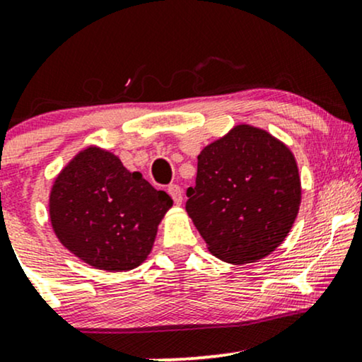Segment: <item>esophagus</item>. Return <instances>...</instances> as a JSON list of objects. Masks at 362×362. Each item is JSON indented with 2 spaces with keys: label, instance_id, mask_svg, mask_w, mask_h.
Listing matches in <instances>:
<instances>
[{
  "label": "esophagus",
  "instance_id": "obj_1",
  "mask_svg": "<svg viewBox=\"0 0 362 362\" xmlns=\"http://www.w3.org/2000/svg\"><path fill=\"white\" fill-rule=\"evenodd\" d=\"M168 194L172 195V199H173V202H175L177 206H180L182 202H184V194H182V189L178 185H175V184H172V185H168Z\"/></svg>",
  "mask_w": 362,
  "mask_h": 362
}]
</instances>
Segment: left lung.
I'll list each match as a JSON object with an SVG mask.
<instances>
[{"label": "left lung", "mask_w": 362, "mask_h": 362, "mask_svg": "<svg viewBox=\"0 0 362 362\" xmlns=\"http://www.w3.org/2000/svg\"><path fill=\"white\" fill-rule=\"evenodd\" d=\"M185 211L207 250L226 264L265 259L296 221L301 178L286 143L250 124H236L197 156Z\"/></svg>", "instance_id": "obj_1"}]
</instances>
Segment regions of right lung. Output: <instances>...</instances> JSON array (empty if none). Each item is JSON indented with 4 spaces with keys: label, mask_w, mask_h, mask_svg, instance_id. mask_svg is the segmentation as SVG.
<instances>
[{
    "label": "right lung",
    "mask_w": 362,
    "mask_h": 362,
    "mask_svg": "<svg viewBox=\"0 0 362 362\" xmlns=\"http://www.w3.org/2000/svg\"><path fill=\"white\" fill-rule=\"evenodd\" d=\"M172 197L139 172H129L117 155L83 148L54 178L49 219L62 247L105 272L139 267L153 250Z\"/></svg>",
    "instance_id": "obj_1"
}]
</instances>
